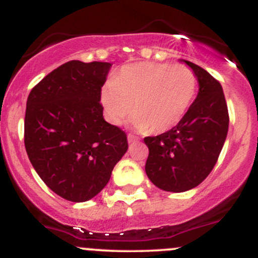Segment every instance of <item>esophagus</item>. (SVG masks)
Wrapping results in <instances>:
<instances>
[{
    "label": "esophagus",
    "instance_id": "esophagus-1",
    "mask_svg": "<svg viewBox=\"0 0 258 258\" xmlns=\"http://www.w3.org/2000/svg\"><path fill=\"white\" fill-rule=\"evenodd\" d=\"M127 140H128L130 144H132V142H136L137 141V137L134 136V135L128 134V136H127Z\"/></svg>",
    "mask_w": 258,
    "mask_h": 258
}]
</instances>
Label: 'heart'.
Listing matches in <instances>:
<instances>
[{"mask_svg": "<svg viewBox=\"0 0 258 258\" xmlns=\"http://www.w3.org/2000/svg\"><path fill=\"white\" fill-rule=\"evenodd\" d=\"M198 89L194 72L166 62H137L121 69L102 92L109 121L119 124L132 113L140 131L162 134L189 111Z\"/></svg>", "mask_w": 258, "mask_h": 258, "instance_id": "heart-1", "label": "heart"}]
</instances>
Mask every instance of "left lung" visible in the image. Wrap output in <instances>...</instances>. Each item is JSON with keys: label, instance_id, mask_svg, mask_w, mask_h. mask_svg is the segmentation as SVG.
Segmentation results:
<instances>
[{"label": "left lung", "instance_id": "left-lung-1", "mask_svg": "<svg viewBox=\"0 0 258 258\" xmlns=\"http://www.w3.org/2000/svg\"><path fill=\"white\" fill-rule=\"evenodd\" d=\"M199 82V92L184 118L159 136L145 137L149 179L165 191L198 186L213 170L222 151L229 116L221 83L199 66L184 60Z\"/></svg>", "mask_w": 258, "mask_h": 258}]
</instances>
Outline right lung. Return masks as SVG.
Listing matches in <instances>:
<instances>
[{
	"mask_svg": "<svg viewBox=\"0 0 258 258\" xmlns=\"http://www.w3.org/2000/svg\"><path fill=\"white\" fill-rule=\"evenodd\" d=\"M112 64L71 60L30 92L25 149L55 194L87 202L107 185L128 149L124 131L104 121L101 92Z\"/></svg>",
	"mask_w": 258,
	"mask_h": 258,
	"instance_id": "obj_1",
	"label": "right lung"
}]
</instances>
